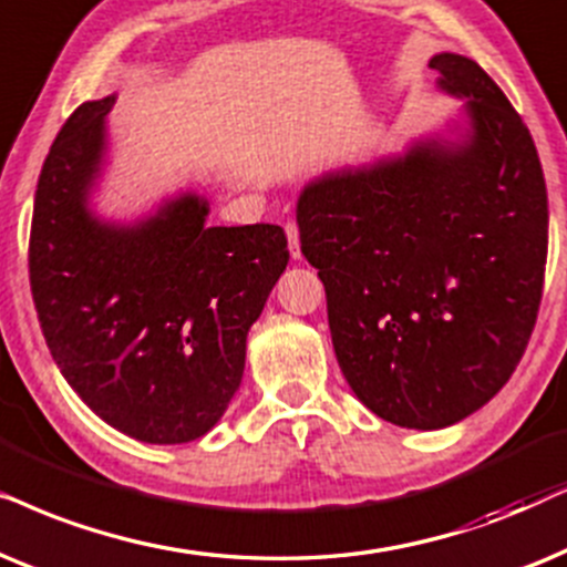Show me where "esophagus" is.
Returning <instances> with one entry per match:
<instances>
[{
    "label": "esophagus",
    "mask_w": 567,
    "mask_h": 567,
    "mask_svg": "<svg viewBox=\"0 0 567 567\" xmlns=\"http://www.w3.org/2000/svg\"><path fill=\"white\" fill-rule=\"evenodd\" d=\"M285 233H288V244H290V254L292 259H300V233H298V225L288 220L285 223Z\"/></svg>",
    "instance_id": "obj_1"
}]
</instances>
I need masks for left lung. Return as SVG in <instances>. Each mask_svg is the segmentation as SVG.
<instances>
[{"mask_svg":"<svg viewBox=\"0 0 567 567\" xmlns=\"http://www.w3.org/2000/svg\"><path fill=\"white\" fill-rule=\"evenodd\" d=\"M430 70L466 97L464 134L323 173L296 209L347 383L381 420L414 430L470 417L516 371L549 223L537 147L503 90L462 54H435Z\"/></svg>","mask_w":567,"mask_h":567,"instance_id":"left-lung-1","label":"left lung"}]
</instances>
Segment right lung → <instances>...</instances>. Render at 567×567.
Masks as SVG:
<instances>
[{
  "label": "right lung",
  "instance_id": "obj_1",
  "mask_svg": "<svg viewBox=\"0 0 567 567\" xmlns=\"http://www.w3.org/2000/svg\"><path fill=\"white\" fill-rule=\"evenodd\" d=\"M82 103L56 134L35 188L30 290L51 358L93 410L142 443L209 433L246 365V337L288 267L279 225L209 228L207 199L178 194L132 225L90 209L105 116Z\"/></svg>",
  "mask_w": 567,
  "mask_h": 567
}]
</instances>
